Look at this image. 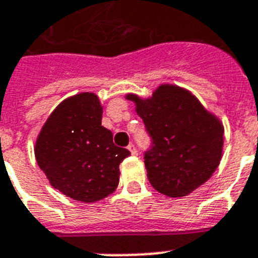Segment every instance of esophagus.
<instances>
[{
	"label": "esophagus",
	"mask_w": 258,
	"mask_h": 258,
	"mask_svg": "<svg viewBox=\"0 0 258 258\" xmlns=\"http://www.w3.org/2000/svg\"><path fill=\"white\" fill-rule=\"evenodd\" d=\"M128 150H130V151H131V154H133V155H138L137 147H135V146H134L133 143H130V145H128Z\"/></svg>",
	"instance_id": "1"
}]
</instances>
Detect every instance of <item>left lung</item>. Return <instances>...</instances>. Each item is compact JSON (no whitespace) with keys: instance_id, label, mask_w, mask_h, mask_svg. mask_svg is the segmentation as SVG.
<instances>
[{"instance_id":"1","label":"left lung","mask_w":258,"mask_h":258,"mask_svg":"<svg viewBox=\"0 0 258 258\" xmlns=\"http://www.w3.org/2000/svg\"><path fill=\"white\" fill-rule=\"evenodd\" d=\"M137 103L151 146L145 151L147 178L153 187L169 197H184L213 175L220 165L224 128L191 93L162 86L151 99Z\"/></svg>"}]
</instances>
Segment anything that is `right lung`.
<instances>
[{"mask_svg": "<svg viewBox=\"0 0 258 258\" xmlns=\"http://www.w3.org/2000/svg\"><path fill=\"white\" fill-rule=\"evenodd\" d=\"M95 93H79L50 113L36 142V159L50 184L72 200L96 202L115 191L119 165L130 155L101 125Z\"/></svg>", "mask_w": 258, "mask_h": 258, "instance_id": "obj_1", "label": "right lung"}]
</instances>
